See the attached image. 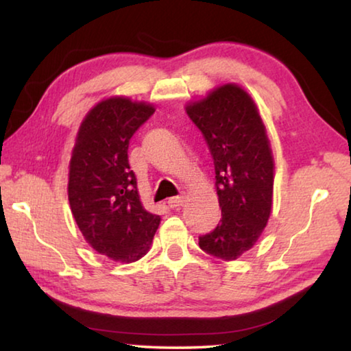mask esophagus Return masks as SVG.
I'll return each mask as SVG.
<instances>
[{
  "instance_id": "esophagus-1",
  "label": "esophagus",
  "mask_w": 351,
  "mask_h": 351,
  "mask_svg": "<svg viewBox=\"0 0 351 351\" xmlns=\"http://www.w3.org/2000/svg\"><path fill=\"white\" fill-rule=\"evenodd\" d=\"M169 206L171 207V209H176V207H180V206H182L184 204V197H171V198H169Z\"/></svg>"
}]
</instances>
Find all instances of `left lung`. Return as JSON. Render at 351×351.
<instances>
[{
	"mask_svg": "<svg viewBox=\"0 0 351 351\" xmlns=\"http://www.w3.org/2000/svg\"><path fill=\"white\" fill-rule=\"evenodd\" d=\"M209 145L221 219L199 247L221 260L249 251L263 232L272 210L274 156L257 105L237 83L217 86L186 105Z\"/></svg>",
	"mask_w": 351,
	"mask_h": 351,
	"instance_id": "left-lung-1",
	"label": "left lung"
}]
</instances>
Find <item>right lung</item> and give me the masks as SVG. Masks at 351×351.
Here are the masks:
<instances>
[{
    "instance_id": "right-lung-1",
    "label": "right lung",
    "mask_w": 351,
    "mask_h": 351,
    "mask_svg": "<svg viewBox=\"0 0 351 351\" xmlns=\"http://www.w3.org/2000/svg\"><path fill=\"white\" fill-rule=\"evenodd\" d=\"M154 112L123 96L100 100L77 132L68 173L71 212L94 251L133 263L150 251L161 217L145 210L128 164L132 136Z\"/></svg>"
}]
</instances>
